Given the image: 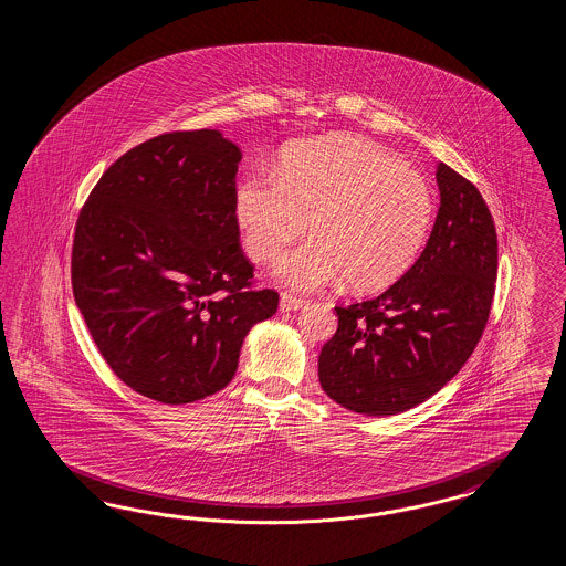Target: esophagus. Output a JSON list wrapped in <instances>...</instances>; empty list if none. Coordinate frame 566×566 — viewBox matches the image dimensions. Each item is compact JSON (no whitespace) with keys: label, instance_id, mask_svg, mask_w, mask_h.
<instances>
[{"label":"esophagus","instance_id":"34e87169","mask_svg":"<svg viewBox=\"0 0 566 566\" xmlns=\"http://www.w3.org/2000/svg\"><path fill=\"white\" fill-rule=\"evenodd\" d=\"M303 305H305V301L294 296L291 292H282L280 294V308L282 311H296V308H301Z\"/></svg>","mask_w":566,"mask_h":566}]
</instances>
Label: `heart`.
<instances>
[{
  "label": "heart",
  "mask_w": 566,
  "mask_h": 566,
  "mask_svg": "<svg viewBox=\"0 0 566 566\" xmlns=\"http://www.w3.org/2000/svg\"><path fill=\"white\" fill-rule=\"evenodd\" d=\"M428 180L367 140L326 138L282 161L280 176H247L237 187L244 249L268 263L307 230L275 275L315 291L338 275L350 291L390 286L419 258L433 220Z\"/></svg>",
  "instance_id": "1"
}]
</instances>
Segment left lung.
I'll use <instances>...</instances> for the list:
<instances>
[{"mask_svg": "<svg viewBox=\"0 0 566 566\" xmlns=\"http://www.w3.org/2000/svg\"><path fill=\"white\" fill-rule=\"evenodd\" d=\"M440 209L423 253L376 298L334 307L336 334L319 355L332 400L367 417L426 402L461 371L488 324L497 237L480 190L438 164Z\"/></svg>", "mask_w": 566, "mask_h": 566, "instance_id": "left-lung-1", "label": "left lung"}]
</instances>
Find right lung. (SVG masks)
I'll list each match as a JSON object with an SVG mask.
<instances>
[{
    "mask_svg": "<svg viewBox=\"0 0 566 566\" xmlns=\"http://www.w3.org/2000/svg\"><path fill=\"white\" fill-rule=\"evenodd\" d=\"M240 149L220 130L149 138L103 171L72 244V291L105 363L138 395L220 392L277 292L240 249Z\"/></svg>",
    "mask_w": 566,
    "mask_h": 566,
    "instance_id": "add662e5",
    "label": "right lung"
}]
</instances>
